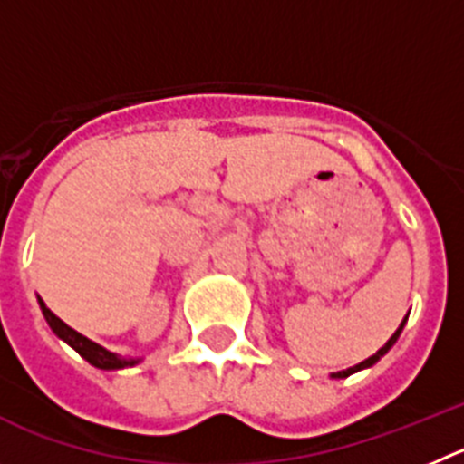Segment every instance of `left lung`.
Masks as SVG:
<instances>
[{"instance_id":"left-lung-1","label":"left lung","mask_w":464,"mask_h":464,"mask_svg":"<svg viewBox=\"0 0 464 464\" xmlns=\"http://www.w3.org/2000/svg\"><path fill=\"white\" fill-rule=\"evenodd\" d=\"M407 319H409V314L404 316V319H402V324H400V328H398V331H395L393 335H391V340H388L386 344H383L382 349H379L377 353H372V356H370V358H365V361H362V362H358V365H353V367H346V370H340V372H333L331 377H333V379H346V377H349V374H356V372H361V370H367V367H372L374 362H379V361H382V358L386 356L388 352H391V346H393L395 342H398V337H400V333H402V328H404V324H407Z\"/></svg>"}]
</instances>
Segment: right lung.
Segmentation results:
<instances>
[{
  "instance_id": "1",
  "label": "right lung",
  "mask_w": 464,
  "mask_h": 464,
  "mask_svg": "<svg viewBox=\"0 0 464 464\" xmlns=\"http://www.w3.org/2000/svg\"><path fill=\"white\" fill-rule=\"evenodd\" d=\"M39 307H41V312H44L45 321H48L50 331L55 333L62 342H66L71 349H76V352L81 353V356L85 358L90 365L99 367V370H122V367H133L140 362V358H124V356H118V353L108 352L106 346L97 344V342H92L90 337H85V335H81L78 331H73V328H71V325H66L60 316L53 314V312L45 307V303L41 298H39Z\"/></svg>"
}]
</instances>
